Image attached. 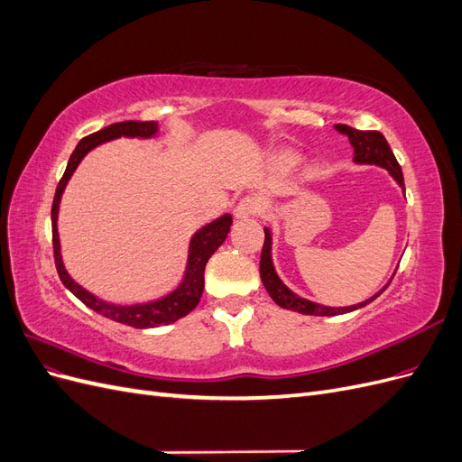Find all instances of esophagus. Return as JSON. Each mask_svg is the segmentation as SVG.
<instances>
[{"instance_id":"esophagus-1","label":"esophagus","mask_w":462,"mask_h":462,"mask_svg":"<svg viewBox=\"0 0 462 462\" xmlns=\"http://www.w3.org/2000/svg\"><path fill=\"white\" fill-rule=\"evenodd\" d=\"M265 209L263 202L258 197H245L239 200L235 208V217L236 219H246V217H253V216H260Z\"/></svg>"}]
</instances>
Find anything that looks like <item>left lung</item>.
Listing matches in <instances>:
<instances>
[{
  "label": "left lung",
  "instance_id": "1",
  "mask_svg": "<svg viewBox=\"0 0 462 462\" xmlns=\"http://www.w3.org/2000/svg\"><path fill=\"white\" fill-rule=\"evenodd\" d=\"M335 129H337L341 134L348 136V143L355 148V163H372V165H380L383 170L389 171V175L393 177L399 187L404 190V179H402V171H401V165L395 160L393 152H391L385 136L380 131H358L348 127V125H335ZM265 241L262 246V256H260V277H262V283L265 287V291L270 292V297L273 299L275 304L282 306V309L292 310V312H300V314H309V316H337V314H346V312H353L362 309V306L370 304L372 300H375L377 297L382 295V292L387 289V283L380 292H375L374 297H370L365 302H358L353 306H343V309H335V306H324V304H318L312 300H306L299 295H295L282 279H279L275 268H273V262H272V233L270 229L265 227Z\"/></svg>",
  "mask_w": 462,
  "mask_h": 462
}]
</instances>
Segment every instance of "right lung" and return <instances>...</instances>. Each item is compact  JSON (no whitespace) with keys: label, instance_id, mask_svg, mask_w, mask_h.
<instances>
[{"label":"right lung","instance_id":"right-lung-1","mask_svg":"<svg viewBox=\"0 0 462 462\" xmlns=\"http://www.w3.org/2000/svg\"><path fill=\"white\" fill-rule=\"evenodd\" d=\"M160 131L156 121H121L114 123L109 127L92 133L82 138L77 144L75 152L69 158L67 170L60 180L58 189H55V197L51 204V236H53V258H55V268H58L61 283L73 292V295L85 302L88 309L94 312L102 314L109 319L119 321V324L146 329V328H158L173 324V321L185 318L190 310L197 309L200 302L202 291H204V268L216 250L227 239L229 227L233 223L231 214L221 216L208 223L202 229L192 235L190 245H189V260H187V270L183 282L177 285L175 291L170 295H165L158 300H150L143 304H114L97 299L92 292H88L85 287L73 282V277L67 273L63 260H61V245H60V233H58V212H60V202L61 194L69 183V179L75 173L77 165L82 162L87 153L96 148L97 144H104L107 141H114V138L129 136V138H152L156 136Z\"/></svg>","mask_w":462,"mask_h":462}]
</instances>
